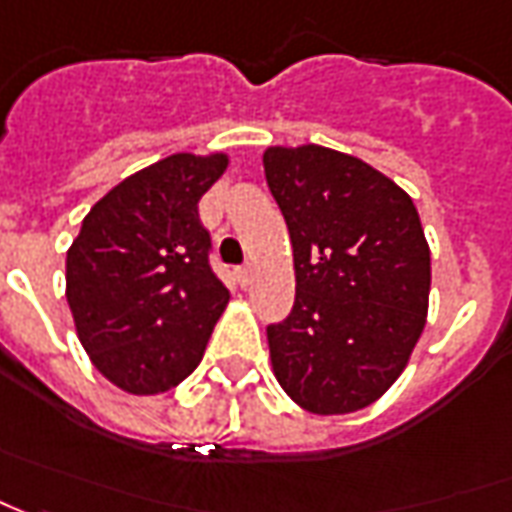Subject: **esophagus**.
Here are the masks:
<instances>
[{
	"label": "esophagus",
	"mask_w": 512,
	"mask_h": 512,
	"mask_svg": "<svg viewBox=\"0 0 512 512\" xmlns=\"http://www.w3.org/2000/svg\"><path fill=\"white\" fill-rule=\"evenodd\" d=\"M250 276H253V267H250V264H242V267H236V279L242 281V284H248Z\"/></svg>",
	"instance_id": "esophagus-1"
}]
</instances>
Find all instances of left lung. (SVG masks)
<instances>
[{"label": "left lung", "instance_id": "1", "mask_svg": "<svg viewBox=\"0 0 512 512\" xmlns=\"http://www.w3.org/2000/svg\"><path fill=\"white\" fill-rule=\"evenodd\" d=\"M264 177L293 242L296 301L267 327L281 389L312 414L375 403L420 341L431 253L414 202L386 174L324 146H273Z\"/></svg>", "mask_w": 512, "mask_h": 512}]
</instances>
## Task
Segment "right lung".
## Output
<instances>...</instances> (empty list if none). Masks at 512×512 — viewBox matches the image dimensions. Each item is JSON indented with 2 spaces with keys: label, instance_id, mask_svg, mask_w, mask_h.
<instances>
[{
  "label": "right lung",
  "instance_id": "1",
  "mask_svg": "<svg viewBox=\"0 0 512 512\" xmlns=\"http://www.w3.org/2000/svg\"><path fill=\"white\" fill-rule=\"evenodd\" d=\"M225 154H171L92 205L67 250V301L95 369L129 394H160L200 366L228 304L211 270L202 194Z\"/></svg>",
  "mask_w": 512,
  "mask_h": 512
}]
</instances>
